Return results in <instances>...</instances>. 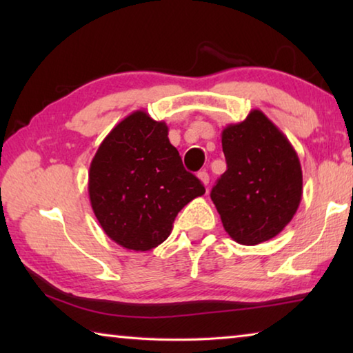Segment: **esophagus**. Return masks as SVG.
Masks as SVG:
<instances>
[{"instance_id":"34e87169","label":"esophagus","mask_w":353,"mask_h":353,"mask_svg":"<svg viewBox=\"0 0 353 353\" xmlns=\"http://www.w3.org/2000/svg\"><path fill=\"white\" fill-rule=\"evenodd\" d=\"M198 177H199V181L207 187L208 181H210V177H208V172H207V171H199V172H198Z\"/></svg>"}]
</instances>
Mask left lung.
Here are the masks:
<instances>
[{
	"label": "left lung",
	"mask_w": 353,
	"mask_h": 353,
	"mask_svg": "<svg viewBox=\"0 0 353 353\" xmlns=\"http://www.w3.org/2000/svg\"><path fill=\"white\" fill-rule=\"evenodd\" d=\"M227 171L212 201L232 240L255 246L279 235L302 199V168L294 148L261 110L221 134Z\"/></svg>",
	"instance_id": "1"
}]
</instances>
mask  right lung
Listing matches in <instances>:
<instances>
[{"label": "right lung", "instance_id": "obj_1", "mask_svg": "<svg viewBox=\"0 0 353 353\" xmlns=\"http://www.w3.org/2000/svg\"><path fill=\"white\" fill-rule=\"evenodd\" d=\"M204 185L183 168L165 121L128 115L101 143L88 171L93 213L110 240L145 252L170 236L177 213Z\"/></svg>", "mask_w": 353, "mask_h": 353}]
</instances>
